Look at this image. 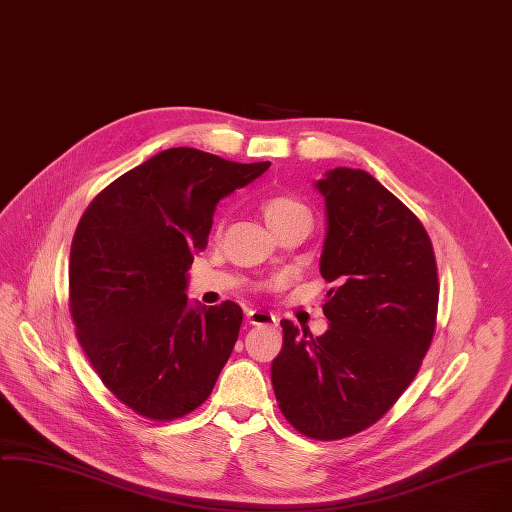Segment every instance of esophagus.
<instances>
[{
  "instance_id": "obj_1",
  "label": "esophagus",
  "mask_w": 512,
  "mask_h": 512,
  "mask_svg": "<svg viewBox=\"0 0 512 512\" xmlns=\"http://www.w3.org/2000/svg\"><path fill=\"white\" fill-rule=\"evenodd\" d=\"M247 321L251 325H277V317L263 309H247Z\"/></svg>"
}]
</instances>
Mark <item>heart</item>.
<instances>
[{"instance_id":"1","label":"heart","mask_w":512,"mask_h":512,"mask_svg":"<svg viewBox=\"0 0 512 512\" xmlns=\"http://www.w3.org/2000/svg\"><path fill=\"white\" fill-rule=\"evenodd\" d=\"M261 213L267 221V225L273 229V233L295 225L309 221L311 223V211L295 197L291 195H271L261 203Z\"/></svg>"}]
</instances>
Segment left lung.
<instances>
[{"label":"left lung","mask_w":512,"mask_h":512,"mask_svg":"<svg viewBox=\"0 0 512 512\" xmlns=\"http://www.w3.org/2000/svg\"><path fill=\"white\" fill-rule=\"evenodd\" d=\"M315 189L327 213L319 273L335 283L329 329L313 337L283 319L271 382L297 432L339 440L376 424L416 378L440 287L424 225L366 170H327Z\"/></svg>","instance_id":"1"}]
</instances>
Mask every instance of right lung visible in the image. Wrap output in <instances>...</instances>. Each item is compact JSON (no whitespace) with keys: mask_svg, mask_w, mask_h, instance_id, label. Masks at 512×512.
Segmentation results:
<instances>
[{"mask_svg":"<svg viewBox=\"0 0 512 512\" xmlns=\"http://www.w3.org/2000/svg\"><path fill=\"white\" fill-rule=\"evenodd\" d=\"M271 162L168 148L110 183L84 211L70 251V313L104 386L150 420L199 408L227 364L243 311L191 307L187 271L217 203Z\"/></svg>","mask_w":512,"mask_h":512,"instance_id":"1","label":"right lung"}]
</instances>
